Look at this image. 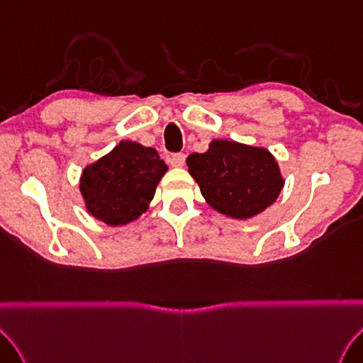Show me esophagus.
Masks as SVG:
<instances>
[{
    "instance_id": "1",
    "label": "esophagus",
    "mask_w": 363,
    "mask_h": 363,
    "mask_svg": "<svg viewBox=\"0 0 363 363\" xmlns=\"http://www.w3.org/2000/svg\"><path fill=\"white\" fill-rule=\"evenodd\" d=\"M169 163H172V167H184V163H186V154L182 152H176L169 155Z\"/></svg>"
}]
</instances>
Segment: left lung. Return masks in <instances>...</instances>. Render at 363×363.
I'll list each match as a JSON object with an SVG mask.
<instances>
[{"instance_id":"8db88e82","label":"left lung","mask_w":363,"mask_h":363,"mask_svg":"<svg viewBox=\"0 0 363 363\" xmlns=\"http://www.w3.org/2000/svg\"><path fill=\"white\" fill-rule=\"evenodd\" d=\"M187 167L209 206L233 218L259 214L283 187L279 163L267 149L236 141L212 140L208 151L189 155Z\"/></svg>"}]
</instances>
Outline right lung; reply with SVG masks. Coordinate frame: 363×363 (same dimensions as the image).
Instances as JSON below:
<instances>
[{"label":"right lung","mask_w":363,"mask_h":363,"mask_svg":"<svg viewBox=\"0 0 363 363\" xmlns=\"http://www.w3.org/2000/svg\"><path fill=\"white\" fill-rule=\"evenodd\" d=\"M167 169L154 147L121 141L110 154L84 168L80 190L86 209L106 225L129 223L147 209Z\"/></svg>","instance_id":"obj_1"}]
</instances>
